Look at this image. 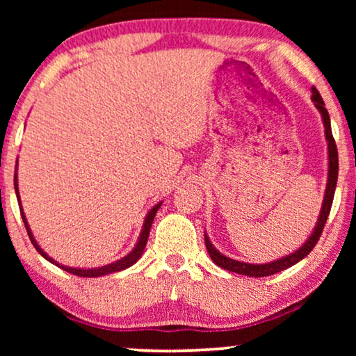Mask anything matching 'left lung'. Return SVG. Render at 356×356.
<instances>
[{"label":"left lung","instance_id":"8db88e82","mask_svg":"<svg viewBox=\"0 0 356 356\" xmlns=\"http://www.w3.org/2000/svg\"><path fill=\"white\" fill-rule=\"evenodd\" d=\"M311 100H313L314 106L321 113V120H323L324 136H325V140H327V160H329L327 162V183H325L323 206H321L318 222H316L313 232H311V235L306 238L305 243H301V246L298 248V250L290 252V254L282 256L275 261L264 262V264H252V262L236 261L225 254H222V252L212 245L211 238L207 236V233H204V240H206V248H207L209 256H211V259L216 262L218 267H222V269L235 272V274L248 275V277H267V275L277 274V272H280V270L289 269V267L295 266L296 262L305 259V257L311 252V250H313L316 243H318L321 233H323L325 222H327L330 207H332L334 193H335V186H337V177H339V154H337V145H335V140L332 136V128H330L329 113L324 106V100L321 99L319 92L316 90L314 87H313V95H311Z\"/></svg>","mask_w":356,"mask_h":356}]
</instances>
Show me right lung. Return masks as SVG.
Wrapping results in <instances>:
<instances>
[{
	"mask_svg": "<svg viewBox=\"0 0 356 356\" xmlns=\"http://www.w3.org/2000/svg\"><path fill=\"white\" fill-rule=\"evenodd\" d=\"M16 172H17V167H16ZM14 189H16V197H17V202H19V207H21V216H22V222L24 225H26L27 228V233H29V238H31L32 245L35 246V250L40 252V254L45 257V259L48 262H51V264H55L60 267V269L70 272V274H74V275H79V277H102V275H108V274H115V272H120V270H124L128 269V267H131L133 264H136V262L139 261V257L143 256L144 252V248L145 245H147V238H149V232H150V227H152V222H154V217L155 213H157V211L160 209V206H162V202H157L155 206L150 209V211L147 212V216H145L144 218V223H143V228H140V233H139V238L138 241H136V245L133 250H131L128 254H126L124 257H121V259L115 261V262H110V264L106 266H100V267H90V269H86V267H70V266H63L60 264V262H56L53 257H50L47 254L45 251L42 250L40 245H38L35 236H33V233L31 230V227H29V222H27V217L26 213H24V209H22V202H21V194H19V184H17V173L14 175Z\"/></svg>",
	"mask_w": 356,
	"mask_h": 356,
	"instance_id": "obj_1",
	"label": "right lung"
}]
</instances>
